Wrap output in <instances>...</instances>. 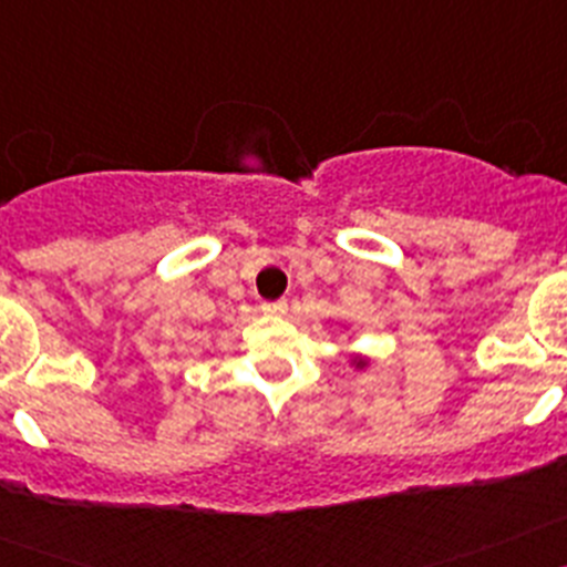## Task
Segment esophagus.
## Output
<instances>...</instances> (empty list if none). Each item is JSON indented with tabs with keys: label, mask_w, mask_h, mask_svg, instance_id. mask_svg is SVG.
I'll list each match as a JSON object with an SVG mask.
<instances>
[{
	"label": "esophagus",
	"mask_w": 567,
	"mask_h": 567,
	"mask_svg": "<svg viewBox=\"0 0 567 567\" xmlns=\"http://www.w3.org/2000/svg\"><path fill=\"white\" fill-rule=\"evenodd\" d=\"M260 309L267 315H284L287 312V300H269V303H264Z\"/></svg>",
	"instance_id": "obj_1"
}]
</instances>
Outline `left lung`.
<instances>
[{
	"instance_id": "1",
	"label": "left lung",
	"mask_w": 567,
	"mask_h": 567,
	"mask_svg": "<svg viewBox=\"0 0 567 567\" xmlns=\"http://www.w3.org/2000/svg\"><path fill=\"white\" fill-rule=\"evenodd\" d=\"M358 365H363V360H360V363H358Z\"/></svg>"
}]
</instances>
